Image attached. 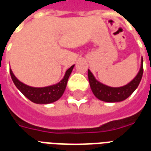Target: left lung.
<instances>
[{"label": "left lung", "instance_id": "obj_1", "mask_svg": "<svg viewBox=\"0 0 151 151\" xmlns=\"http://www.w3.org/2000/svg\"><path fill=\"white\" fill-rule=\"evenodd\" d=\"M142 61H141V67L136 77L128 84L120 87H111V86L103 84L100 82H99L98 80H96L95 76L93 75V73L88 69L89 82H90V86H91L93 94L99 100L108 102V103H116V102H120L126 99L137 88L142 78Z\"/></svg>", "mask_w": 151, "mask_h": 151}]
</instances>
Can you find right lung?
Masks as SVG:
<instances>
[{"instance_id":"obj_1","label":"right lung","mask_w":151,"mask_h":151,"mask_svg":"<svg viewBox=\"0 0 151 151\" xmlns=\"http://www.w3.org/2000/svg\"><path fill=\"white\" fill-rule=\"evenodd\" d=\"M73 67H74V65L66 70L64 78L58 83L45 86V87H33V86L26 85L23 82H20L15 77L11 69H9V72H10L12 80L14 83V85L16 86V87L28 99L38 104H52V103L57 101L62 96L67 86L68 79L72 73Z\"/></svg>"}]
</instances>
